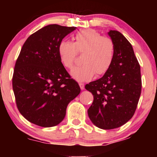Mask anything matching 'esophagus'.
Wrapping results in <instances>:
<instances>
[{
  "label": "esophagus",
  "instance_id": "obj_1",
  "mask_svg": "<svg viewBox=\"0 0 157 157\" xmlns=\"http://www.w3.org/2000/svg\"><path fill=\"white\" fill-rule=\"evenodd\" d=\"M78 84H79V86H80V88H81V90H83V89H84V84H83V83H79Z\"/></svg>",
  "mask_w": 157,
  "mask_h": 157
}]
</instances>
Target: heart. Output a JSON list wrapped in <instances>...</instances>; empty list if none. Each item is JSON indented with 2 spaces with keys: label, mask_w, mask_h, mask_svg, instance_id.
<instances>
[{
  "label": "heart",
  "mask_w": 157,
  "mask_h": 157,
  "mask_svg": "<svg viewBox=\"0 0 157 157\" xmlns=\"http://www.w3.org/2000/svg\"><path fill=\"white\" fill-rule=\"evenodd\" d=\"M74 42L62 40L58 46L60 61L67 68L73 66L77 53H83L82 64L71 71L72 78L78 81H89L96 74H104L112 65L115 54V46L111 38L104 37L93 29H84L77 32Z\"/></svg>",
  "instance_id": "obj_1"
}]
</instances>
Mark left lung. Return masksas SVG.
<instances>
[{
  "label": "left lung",
  "instance_id": "1",
  "mask_svg": "<svg viewBox=\"0 0 157 157\" xmlns=\"http://www.w3.org/2000/svg\"><path fill=\"white\" fill-rule=\"evenodd\" d=\"M108 35L115 46L112 65L103 77L85 86L94 96L88 115L102 129L120 127L129 121L141 91L140 66L132 44L117 31L110 30Z\"/></svg>",
  "mask_w": 157,
  "mask_h": 157
}]
</instances>
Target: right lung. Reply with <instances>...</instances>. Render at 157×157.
<instances>
[{
  "label": "right lung",
  "mask_w": 157,
  "mask_h": 157,
  "mask_svg": "<svg viewBox=\"0 0 157 157\" xmlns=\"http://www.w3.org/2000/svg\"><path fill=\"white\" fill-rule=\"evenodd\" d=\"M76 27L51 24L27 38L17 59L13 76L16 105L28 121L52 127L63 121L68 104L80 94L60 61L58 46Z\"/></svg>",
  "instance_id": "add662e5"
}]
</instances>
